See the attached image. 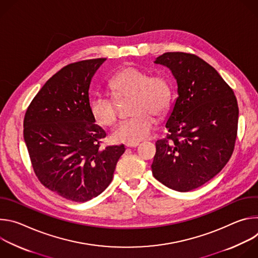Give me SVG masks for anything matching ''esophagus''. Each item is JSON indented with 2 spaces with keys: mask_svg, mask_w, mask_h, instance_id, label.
Returning <instances> with one entry per match:
<instances>
[{
  "mask_svg": "<svg viewBox=\"0 0 258 258\" xmlns=\"http://www.w3.org/2000/svg\"><path fill=\"white\" fill-rule=\"evenodd\" d=\"M139 146V143H127L125 144V147L126 148H135V147Z\"/></svg>",
  "mask_w": 258,
  "mask_h": 258,
  "instance_id": "obj_1",
  "label": "esophagus"
}]
</instances>
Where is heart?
I'll list each match as a JSON object with an SVG mask.
<instances>
[{
  "label": "heart",
  "instance_id": "b5f03b06",
  "mask_svg": "<svg viewBox=\"0 0 258 258\" xmlns=\"http://www.w3.org/2000/svg\"><path fill=\"white\" fill-rule=\"evenodd\" d=\"M109 90L116 101L132 99V118L119 123L112 132L116 143H138L148 138L154 130V115L162 116L170 107L173 89L169 79L162 75L151 76L133 66L125 67L109 81ZM90 111L102 126H112L118 118L116 102L105 95H97L91 102Z\"/></svg>",
  "mask_w": 258,
  "mask_h": 258
}]
</instances>
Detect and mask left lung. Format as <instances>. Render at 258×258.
<instances>
[{
  "instance_id": "obj_1",
  "label": "left lung",
  "mask_w": 258,
  "mask_h": 258,
  "mask_svg": "<svg viewBox=\"0 0 258 258\" xmlns=\"http://www.w3.org/2000/svg\"><path fill=\"white\" fill-rule=\"evenodd\" d=\"M154 62L171 71L177 98L166 120L168 134L156 142L152 173L166 187L189 192L230 160L238 130L237 99L219 73L194 54L168 52Z\"/></svg>"
}]
</instances>
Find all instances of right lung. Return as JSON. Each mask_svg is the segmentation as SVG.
I'll return each mask as SVG.
<instances>
[{"instance_id": "obj_1", "label": "right lung", "mask_w": 258, "mask_h": 258, "mask_svg": "<svg viewBox=\"0 0 258 258\" xmlns=\"http://www.w3.org/2000/svg\"><path fill=\"white\" fill-rule=\"evenodd\" d=\"M106 58L63 67L29 104L23 137L35 175L62 198L86 202L111 182L123 145L101 148L105 131L90 111L91 81Z\"/></svg>"}]
</instances>
